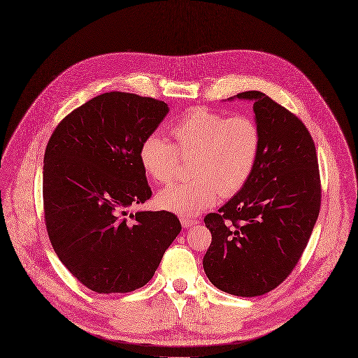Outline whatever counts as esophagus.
Masks as SVG:
<instances>
[{
	"label": "esophagus",
	"mask_w": 358,
	"mask_h": 358,
	"mask_svg": "<svg viewBox=\"0 0 358 358\" xmlns=\"http://www.w3.org/2000/svg\"><path fill=\"white\" fill-rule=\"evenodd\" d=\"M180 220H181L182 227H191L192 224H196V223H198L195 219H189V217H184V216H182Z\"/></svg>",
	"instance_id": "1"
}]
</instances>
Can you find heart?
Here are the masks:
<instances>
[{"mask_svg":"<svg viewBox=\"0 0 358 358\" xmlns=\"http://www.w3.org/2000/svg\"><path fill=\"white\" fill-rule=\"evenodd\" d=\"M176 145L159 134L141 145L139 159L157 182H170L180 157H194L187 182L162 189L157 203L181 216H195L219 198L239 192L250 178L260 152V131L249 116L226 117L206 108L189 109L173 127Z\"/></svg>","mask_w":358,"mask_h":358,"instance_id":"heart-1","label":"heart"}]
</instances>
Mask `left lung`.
<instances>
[{"label": "left lung", "mask_w": 358, "mask_h": 358, "mask_svg": "<svg viewBox=\"0 0 358 358\" xmlns=\"http://www.w3.org/2000/svg\"><path fill=\"white\" fill-rule=\"evenodd\" d=\"M253 102L260 152L245 187L203 219L212 242L203 270L220 291L259 296L298 264L320 209L315 143L301 119L260 91L227 99Z\"/></svg>", "instance_id": "1"}]
</instances>
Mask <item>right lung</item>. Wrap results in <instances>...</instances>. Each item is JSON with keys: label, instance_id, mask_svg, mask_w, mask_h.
Here are the masks:
<instances>
[{"label": "right lung", "instance_id": "1", "mask_svg": "<svg viewBox=\"0 0 358 358\" xmlns=\"http://www.w3.org/2000/svg\"><path fill=\"white\" fill-rule=\"evenodd\" d=\"M169 113L163 101L105 92L57 125L43 159V209L64 267L96 294L146 285L181 231L167 210L128 208L152 196L139 150Z\"/></svg>", "mask_w": 358, "mask_h": 358}]
</instances>
